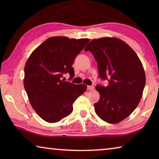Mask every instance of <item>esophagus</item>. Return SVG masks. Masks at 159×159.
<instances>
[{"label":"esophagus","mask_w":159,"mask_h":159,"mask_svg":"<svg viewBox=\"0 0 159 159\" xmlns=\"http://www.w3.org/2000/svg\"><path fill=\"white\" fill-rule=\"evenodd\" d=\"M88 90H94V86L93 85H88L87 87Z\"/></svg>","instance_id":"1"}]
</instances>
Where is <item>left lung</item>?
I'll return each instance as SVG.
<instances>
[{
  "label": "left lung",
  "mask_w": 159,
  "mask_h": 159,
  "mask_svg": "<svg viewBox=\"0 0 159 159\" xmlns=\"http://www.w3.org/2000/svg\"><path fill=\"white\" fill-rule=\"evenodd\" d=\"M98 62L99 77L108 85H97L100 95L94 104L98 116L117 123L129 116L142 98L146 83L144 70L135 52L116 38L93 39L86 45Z\"/></svg>",
  "instance_id": "left-lung-1"
}]
</instances>
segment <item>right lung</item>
Listing matches in <instances>:
<instances>
[{
    "instance_id": "obj_1",
    "label": "right lung",
    "mask_w": 159,
    "mask_h": 159,
    "mask_svg": "<svg viewBox=\"0 0 159 159\" xmlns=\"http://www.w3.org/2000/svg\"><path fill=\"white\" fill-rule=\"evenodd\" d=\"M90 40L50 37L38 47L26 61L24 85L31 105L48 123H56L73 111V103L87 89L62 80L74 76L75 58Z\"/></svg>"
}]
</instances>
